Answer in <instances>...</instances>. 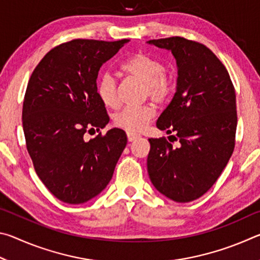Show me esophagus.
I'll use <instances>...</instances> for the list:
<instances>
[{"label":"esophagus","mask_w":260,"mask_h":260,"mask_svg":"<svg viewBox=\"0 0 260 260\" xmlns=\"http://www.w3.org/2000/svg\"><path fill=\"white\" fill-rule=\"evenodd\" d=\"M140 135L135 134V133H129V132H127V140H128V142H132V141H135L136 139H139Z\"/></svg>","instance_id":"esophagus-1"}]
</instances>
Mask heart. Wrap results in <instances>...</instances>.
Returning a JSON list of instances; mask_svg holds the SVG:
<instances>
[{"mask_svg":"<svg viewBox=\"0 0 260 260\" xmlns=\"http://www.w3.org/2000/svg\"><path fill=\"white\" fill-rule=\"evenodd\" d=\"M121 70L128 76L142 81L146 87L144 95L147 98L149 96L155 103L164 104L172 98L174 80L165 72L164 63L156 57L146 52H138L121 64ZM96 91L105 107L114 109L119 105L117 80L113 73L105 71L101 74L96 83ZM155 114V108L149 104L142 107H126L114 114L113 124L118 128L135 133L146 128Z\"/></svg>","mask_w":260,"mask_h":260,"instance_id":"obj_1","label":"heart"}]
</instances>
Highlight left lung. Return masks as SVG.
Returning <instances> with one entry per match:
<instances>
[{
	"label": "left lung",
	"mask_w": 260,
	"mask_h": 260,
	"mask_svg": "<svg viewBox=\"0 0 260 260\" xmlns=\"http://www.w3.org/2000/svg\"><path fill=\"white\" fill-rule=\"evenodd\" d=\"M149 43L172 51L178 65L177 91L157 120L174 140L149 139V178L162 195L187 203L213 186L234 151L235 89L225 65L202 43L180 37Z\"/></svg>",
	"instance_id": "obj_1"
}]
</instances>
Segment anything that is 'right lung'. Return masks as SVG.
Instances as JSON below:
<instances>
[{"label": "right lung", "mask_w": 260, "mask_h": 260, "mask_svg": "<svg viewBox=\"0 0 260 260\" xmlns=\"http://www.w3.org/2000/svg\"><path fill=\"white\" fill-rule=\"evenodd\" d=\"M128 41L64 42L47 52L29 78L23 105L26 148L38 177L64 203L98 196L127 144L119 128L89 141L85 134L110 120L96 80L100 68Z\"/></svg>", "instance_id": "1"}]
</instances>
